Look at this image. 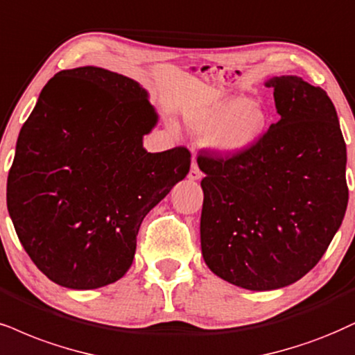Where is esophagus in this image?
Here are the masks:
<instances>
[{
    "label": "esophagus",
    "instance_id": "obj_1",
    "mask_svg": "<svg viewBox=\"0 0 355 355\" xmlns=\"http://www.w3.org/2000/svg\"><path fill=\"white\" fill-rule=\"evenodd\" d=\"M200 178H202V173H200L198 163H196V161H192L191 171H189V179L191 181H198V179H200Z\"/></svg>",
    "mask_w": 355,
    "mask_h": 355
}]
</instances>
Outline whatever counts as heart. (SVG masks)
Segmentation results:
<instances>
[{
  "instance_id": "b5f03b06",
  "label": "heart",
  "mask_w": 355,
  "mask_h": 355,
  "mask_svg": "<svg viewBox=\"0 0 355 355\" xmlns=\"http://www.w3.org/2000/svg\"><path fill=\"white\" fill-rule=\"evenodd\" d=\"M268 126L263 107L250 98L235 95L220 100L191 118V128L204 139H212L224 156H237L260 141Z\"/></svg>"
}]
</instances>
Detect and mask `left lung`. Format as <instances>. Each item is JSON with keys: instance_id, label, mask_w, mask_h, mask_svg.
Here are the masks:
<instances>
[{"instance_id": "left-lung-1", "label": "left lung", "mask_w": 355, "mask_h": 355, "mask_svg": "<svg viewBox=\"0 0 355 355\" xmlns=\"http://www.w3.org/2000/svg\"><path fill=\"white\" fill-rule=\"evenodd\" d=\"M279 120L237 156L200 151L204 261L252 291L298 282L314 268L347 209V153L327 94L298 76L273 77Z\"/></svg>"}]
</instances>
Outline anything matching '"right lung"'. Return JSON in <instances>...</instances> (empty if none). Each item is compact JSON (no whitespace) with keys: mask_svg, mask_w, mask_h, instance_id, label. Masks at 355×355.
<instances>
[{"mask_svg":"<svg viewBox=\"0 0 355 355\" xmlns=\"http://www.w3.org/2000/svg\"><path fill=\"white\" fill-rule=\"evenodd\" d=\"M157 113L133 78L60 71L16 143L6 202L17 239L51 282L95 290L128 271L143 218L191 168L184 146L148 153Z\"/></svg>","mask_w":355,"mask_h":355,"instance_id":"1","label":"right lung"}]
</instances>
